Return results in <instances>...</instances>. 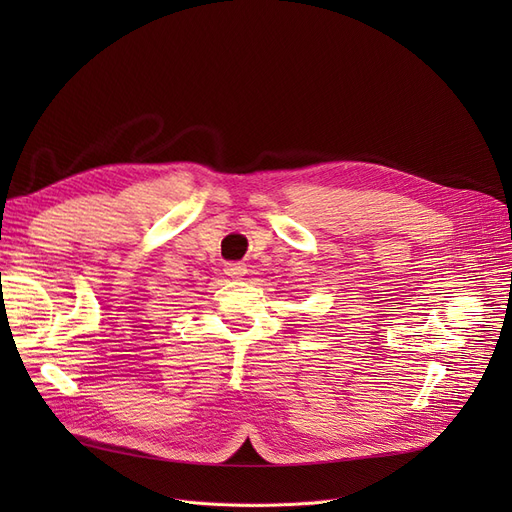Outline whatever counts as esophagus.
Instances as JSON below:
<instances>
[{"label":"esophagus","instance_id":"34e87169","mask_svg":"<svg viewBox=\"0 0 512 512\" xmlns=\"http://www.w3.org/2000/svg\"><path fill=\"white\" fill-rule=\"evenodd\" d=\"M245 265L242 263H228L226 265V274L230 276V278H240V276H245Z\"/></svg>","mask_w":512,"mask_h":512}]
</instances>
